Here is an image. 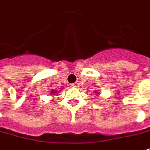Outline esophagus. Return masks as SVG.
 <instances>
[{"mask_svg":"<svg viewBox=\"0 0 150 150\" xmlns=\"http://www.w3.org/2000/svg\"><path fill=\"white\" fill-rule=\"evenodd\" d=\"M79 86V82H75V83H73V84H71V87H77Z\"/></svg>","mask_w":150,"mask_h":150,"instance_id":"esophagus-1","label":"esophagus"}]
</instances>
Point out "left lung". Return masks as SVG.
Wrapping results in <instances>:
<instances>
[{
	"label": "left lung",
	"instance_id": "1",
	"mask_svg": "<svg viewBox=\"0 0 150 150\" xmlns=\"http://www.w3.org/2000/svg\"><path fill=\"white\" fill-rule=\"evenodd\" d=\"M96 92H100V91H99V90H96Z\"/></svg>",
	"mask_w": 150,
	"mask_h": 150
}]
</instances>
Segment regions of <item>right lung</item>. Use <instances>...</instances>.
I'll use <instances>...</instances> for the list:
<instances>
[{"label": "right lung", "instance_id": "right-lung-1", "mask_svg": "<svg viewBox=\"0 0 150 150\" xmlns=\"http://www.w3.org/2000/svg\"><path fill=\"white\" fill-rule=\"evenodd\" d=\"M56 93H57V91H55V90H53V89H52V91H50V94H51L52 96L54 95V94H56Z\"/></svg>", "mask_w": 150, "mask_h": 150}]
</instances>
